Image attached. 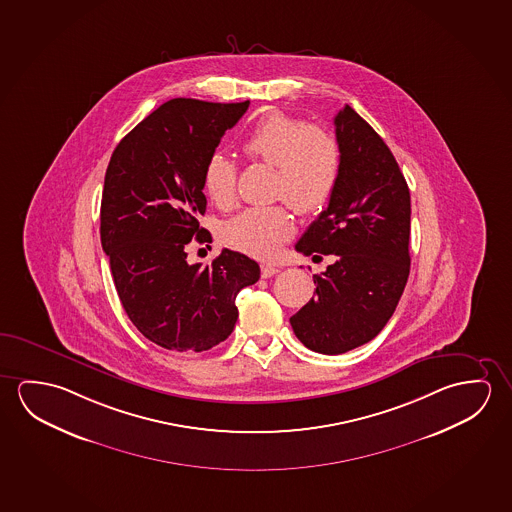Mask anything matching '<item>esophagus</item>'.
Wrapping results in <instances>:
<instances>
[{
	"label": "esophagus",
	"instance_id": "esophagus-1",
	"mask_svg": "<svg viewBox=\"0 0 512 512\" xmlns=\"http://www.w3.org/2000/svg\"><path fill=\"white\" fill-rule=\"evenodd\" d=\"M279 274V268L274 265H261V277L268 279V277L276 276Z\"/></svg>",
	"mask_w": 512,
	"mask_h": 512
}]
</instances>
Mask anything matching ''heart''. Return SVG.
<instances>
[{
  "label": "heart",
  "instance_id": "b5f03b06",
  "mask_svg": "<svg viewBox=\"0 0 512 512\" xmlns=\"http://www.w3.org/2000/svg\"><path fill=\"white\" fill-rule=\"evenodd\" d=\"M242 149L254 160L276 165V195L293 210L313 213L333 195L340 174V146L329 131L288 115L261 117L242 140ZM204 192L228 208L235 201L236 165L228 156H210L203 172ZM295 233L288 206L249 208L224 226V242L254 258L276 256Z\"/></svg>",
  "mask_w": 512,
  "mask_h": 512
}]
</instances>
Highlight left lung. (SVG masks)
Segmentation results:
<instances>
[{
    "instance_id": "1",
    "label": "left lung",
    "mask_w": 512,
    "mask_h": 512,
    "mask_svg": "<svg viewBox=\"0 0 512 512\" xmlns=\"http://www.w3.org/2000/svg\"><path fill=\"white\" fill-rule=\"evenodd\" d=\"M340 174L327 210L295 245L304 256L334 254L315 297L292 318L308 349L336 356L381 333L409 277L411 195L397 160L349 105L334 117ZM320 258V256H318Z\"/></svg>"
}]
</instances>
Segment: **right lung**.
<instances>
[{"label":"right lung","instance_id":"add662e5","mask_svg":"<svg viewBox=\"0 0 512 512\" xmlns=\"http://www.w3.org/2000/svg\"><path fill=\"white\" fill-rule=\"evenodd\" d=\"M244 103L176 98L122 138L105 174L101 245L122 308L163 349L203 352L235 329L238 292L260 279V265L222 249L211 265H188L187 245L211 242L203 172Z\"/></svg>","mask_w":512,"mask_h":512}]
</instances>
